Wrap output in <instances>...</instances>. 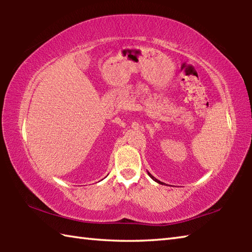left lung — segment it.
Masks as SVG:
<instances>
[{
    "label": "left lung",
    "instance_id": "left-lung-1",
    "mask_svg": "<svg viewBox=\"0 0 252 252\" xmlns=\"http://www.w3.org/2000/svg\"><path fill=\"white\" fill-rule=\"evenodd\" d=\"M148 174H149V176H150V177H151V179H152V180H155L156 182H158V183H160V185H163V183H162L161 181H159V180H158V179H156V178H155V177H153V176H152V174H151L150 172H149V171H148Z\"/></svg>",
    "mask_w": 252,
    "mask_h": 252
}]
</instances>
